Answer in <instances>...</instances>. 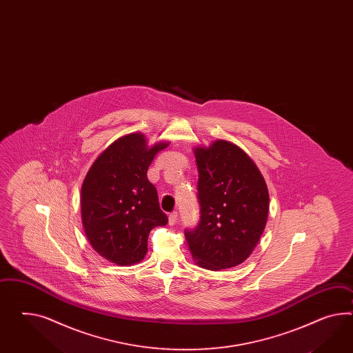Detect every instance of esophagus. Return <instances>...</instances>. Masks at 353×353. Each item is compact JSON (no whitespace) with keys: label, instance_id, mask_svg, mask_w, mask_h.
<instances>
[{"label":"esophagus","instance_id":"1","mask_svg":"<svg viewBox=\"0 0 353 353\" xmlns=\"http://www.w3.org/2000/svg\"><path fill=\"white\" fill-rule=\"evenodd\" d=\"M177 219H179V213L177 212H172L170 217H168V223L173 226V225L177 223Z\"/></svg>","mask_w":353,"mask_h":353}]
</instances>
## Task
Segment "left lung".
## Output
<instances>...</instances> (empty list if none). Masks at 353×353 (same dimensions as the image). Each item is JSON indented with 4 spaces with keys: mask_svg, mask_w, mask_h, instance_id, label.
Listing matches in <instances>:
<instances>
[{
    "mask_svg": "<svg viewBox=\"0 0 353 353\" xmlns=\"http://www.w3.org/2000/svg\"><path fill=\"white\" fill-rule=\"evenodd\" d=\"M201 222L185 231L192 259L210 271L238 266L266 228L270 196L256 163L238 145L216 140L194 148Z\"/></svg>",
    "mask_w": 353,
    "mask_h": 353,
    "instance_id": "8db88e82",
    "label": "left lung"
}]
</instances>
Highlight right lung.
Wrapping results in <instances>:
<instances>
[{
  "instance_id": "1",
  "label": "right lung",
  "mask_w": 353,
  "mask_h": 353,
  "mask_svg": "<svg viewBox=\"0 0 353 353\" xmlns=\"http://www.w3.org/2000/svg\"><path fill=\"white\" fill-rule=\"evenodd\" d=\"M168 145L158 141L149 146L141 132L124 134L87 172L81 189L82 225L91 247L112 263L141 262L150 231L168 223L146 176L157 152Z\"/></svg>"
}]
</instances>
